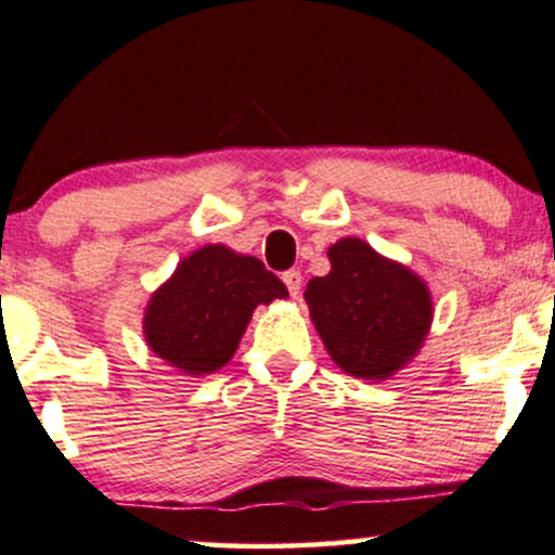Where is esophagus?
<instances>
[{"instance_id": "esophagus-1", "label": "esophagus", "mask_w": 555, "mask_h": 555, "mask_svg": "<svg viewBox=\"0 0 555 555\" xmlns=\"http://www.w3.org/2000/svg\"><path fill=\"white\" fill-rule=\"evenodd\" d=\"M283 283L288 285V291H291V296H293V298H298V296H300V283H304V278H300V272H298V270H288V272H283Z\"/></svg>"}]
</instances>
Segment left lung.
Listing matches in <instances>:
<instances>
[{
	"label": "left lung",
	"instance_id": "1",
	"mask_svg": "<svg viewBox=\"0 0 555 555\" xmlns=\"http://www.w3.org/2000/svg\"><path fill=\"white\" fill-rule=\"evenodd\" d=\"M330 275L306 285L311 321L330 358L362 380H388L416 358L433 326L427 283L362 238L330 246Z\"/></svg>",
	"mask_w": 555,
	"mask_h": 555
}]
</instances>
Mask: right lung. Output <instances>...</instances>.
<instances>
[{
    "instance_id": "1",
    "label": "right lung",
    "mask_w": 555,
    "mask_h": 555,
    "mask_svg": "<svg viewBox=\"0 0 555 555\" xmlns=\"http://www.w3.org/2000/svg\"><path fill=\"white\" fill-rule=\"evenodd\" d=\"M275 298H288V288L257 257L205 244L152 293L143 311V337L169 367L201 378L234 358L251 313Z\"/></svg>"
}]
</instances>
